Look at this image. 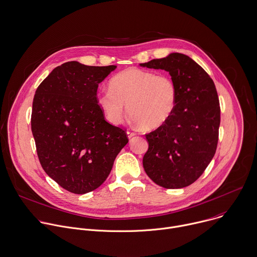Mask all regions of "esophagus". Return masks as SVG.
<instances>
[{
    "instance_id": "1",
    "label": "esophagus",
    "mask_w": 257,
    "mask_h": 257,
    "mask_svg": "<svg viewBox=\"0 0 257 257\" xmlns=\"http://www.w3.org/2000/svg\"><path fill=\"white\" fill-rule=\"evenodd\" d=\"M135 135H136V133H135V132H133V131H127V136H128V138H129V139L133 138Z\"/></svg>"
}]
</instances>
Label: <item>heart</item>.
<instances>
[{"instance_id": "heart-1", "label": "heart", "mask_w": 257, "mask_h": 257, "mask_svg": "<svg viewBox=\"0 0 257 257\" xmlns=\"http://www.w3.org/2000/svg\"><path fill=\"white\" fill-rule=\"evenodd\" d=\"M110 89L97 93V104L113 125L124 121L125 105L133 120L147 130L163 126L177 108L178 88L167 74L126 68L111 78Z\"/></svg>"}]
</instances>
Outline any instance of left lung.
Listing matches in <instances>:
<instances>
[{
  "label": "left lung",
  "mask_w": 257,
  "mask_h": 257,
  "mask_svg": "<svg viewBox=\"0 0 257 257\" xmlns=\"http://www.w3.org/2000/svg\"><path fill=\"white\" fill-rule=\"evenodd\" d=\"M140 66L164 69L178 88V104L172 118L145 135L148 150L143 156L144 170L162 188L188 187L202 176L218 144L220 106L214 81L183 53H169Z\"/></svg>",
  "instance_id": "left-lung-1"
}]
</instances>
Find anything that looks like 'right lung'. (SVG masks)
Returning a JSON list of instances; mask_svg holds the SVG:
<instances>
[{
	"label": "right lung",
	"mask_w": 257,
	"mask_h": 257,
	"mask_svg": "<svg viewBox=\"0 0 257 257\" xmlns=\"http://www.w3.org/2000/svg\"><path fill=\"white\" fill-rule=\"evenodd\" d=\"M116 65L68 61L39 84L31 129L44 172L64 190L82 195L98 189L128 143L125 131L105 120L97 90Z\"/></svg>",
	"instance_id": "add662e5"
}]
</instances>
